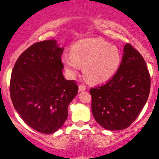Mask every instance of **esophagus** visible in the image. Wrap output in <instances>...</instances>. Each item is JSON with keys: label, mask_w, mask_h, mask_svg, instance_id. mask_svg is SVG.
<instances>
[{"label": "esophagus", "mask_w": 159, "mask_h": 159, "mask_svg": "<svg viewBox=\"0 0 159 159\" xmlns=\"http://www.w3.org/2000/svg\"><path fill=\"white\" fill-rule=\"evenodd\" d=\"M86 86H85V85L80 84L79 86V90L80 92L85 91V90H86Z\"/></svg>", "instance_id": "esophagus-1"}]
</instances>
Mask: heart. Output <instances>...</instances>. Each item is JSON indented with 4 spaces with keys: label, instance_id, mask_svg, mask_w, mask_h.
Here are the masks:
<instances>
[{
    "label": "heart",
    "instance_id": "1",
    "mask_svg": "<svg viewBox=\"0 0 159 159\" xmlns=\"http://www.w3.org/2000/svg\"><path fill=\"white\" fill-rule=\"evenodd\" d=\"M62 61L68 73L76 75L83 67L86 79L102 83L115 75L121 63V54L116 46L102 39H86L72 46L71 52L63 54Z\"/></svg>",
    "mask_w": 159,
    "mask_h": 159
}]
</instances>
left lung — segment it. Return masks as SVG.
I'll list each match as a JSON object with an SVG mask.
<instances>
[{
	"label": "left lung",
	"mask_w": 159,
	"mask_h": 159,
	"mask_svg": "<svg viewBox=\"0 0 159 159\" xmlns=\"http://www.w3.org/2000/svg\"><path fill=\"white\" fill-rule=\"evenodd\" d=\"M150 83L143 56L127 43L115 75L105 85L89 90L92 111L96 122L108 130L130 126L147 102Z\"/></svg>",
	"instance_id": "obj_1"
}]
</instances>
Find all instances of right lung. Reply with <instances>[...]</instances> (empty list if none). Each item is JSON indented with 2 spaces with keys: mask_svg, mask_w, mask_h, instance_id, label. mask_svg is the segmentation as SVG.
Masks as SVG:
<instances>
[{
  "mask_svg": "<svg viewBox=\"0 0 159 159\" xmlns=\"http://www.w3.org/2000/svg\"><path fill=\"white\" fill-rule=\"evenodd\" d=\"M55 40L37 42L24 51L12 70L10 93L16 111L35 130L49 134L62 127L68 105L77 95L74 80H66Z\"/></svg>",
  "mask_w": 159,
  "mask_h": 159,
  "instance_id": "right-lung-1",
  "label": "right lung"
}]
</instances>
